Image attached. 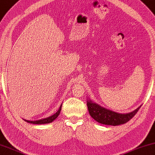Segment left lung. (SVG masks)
Here are the masks:
<instances>
[{"instance_id":"1","label":"left lung","mask_w":155,"mask_h":155,"mask_svg":"<svg viewBox=\"0 0 155 155\" xmlns=\"http://www.w3.org/2000/svg\"><path fill=\"white\" fill-rule=\"evenodd\" d=\"M87 106L89 114L95 121L100 124L111 126H118L126 124L135 116L140 108V107H139L136 110L128 114H119L102 107L91 100L87 101Z\"/></svg>"}]
</instances>
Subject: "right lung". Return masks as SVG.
Returning a JSON list of instances; mask_svg holds the SVG:
<instances>
[{
  "label": "right lung",
  "mask_w": 155,
  "mask_h": 155,
  "mask_svg": "<svg viewBox=\"0 0 155 155\" xmlns=\"http://www.w3.org/2000/svg\"><path fill=\"white\" fill-rule=\"evenodd\" d=\"M61 109H62V104H61V106L60 107V108H59L58 111L55 113V114H54L53 115H52V116L49 117H47V118L42 119H40V120H37V121H29V120H25V121L28 122V123H31L34 124H44L51 123V122H53L57 118V117L59 116V114H60V113Z\"/></svg>",
  "instance_id": "1"
}]
</instances>
